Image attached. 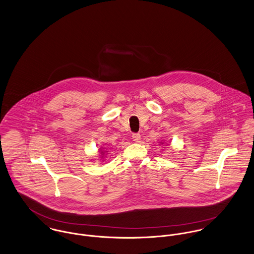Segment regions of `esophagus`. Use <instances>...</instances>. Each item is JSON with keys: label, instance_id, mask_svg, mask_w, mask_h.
Listing matches in <instances>:
<instances>
[{"label": "esophagus", "instance_id": "esophagus-1", "mask_svg": "<svg viewBox=\"0 0 254 254\" xmlns=\"http://www.w3.org/2000/svg\"><path fill=\"white\" fill-rule=\"evenodd\" d=\"M132 139H133L134 142H139L140 139H141L140 134H139V133H133V134H132Z\"/></svg>", "mask_w": 254, "mask_h": 254}]
</instances>
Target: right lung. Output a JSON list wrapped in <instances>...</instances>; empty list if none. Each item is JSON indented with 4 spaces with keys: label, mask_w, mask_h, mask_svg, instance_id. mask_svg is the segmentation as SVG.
I'll return each mask as SVG.
<instances>
[{
    "label": "right lung",
    "mask_w": 254,
    "mask_h": 254,
    "mask_svg": "<svg viewBox=\"0 0 254 254\" xmlns=\"http://www.w3.org/2000/svg\"><path fill=\"white\" fill-rule=\"evenodd\" d=\"M100 154H101V158H103V156H104V153L106 152V151H103L102 149H100Z\"/></svg>",
    "instance_id": "right-lung-1"
}]
</instances>
